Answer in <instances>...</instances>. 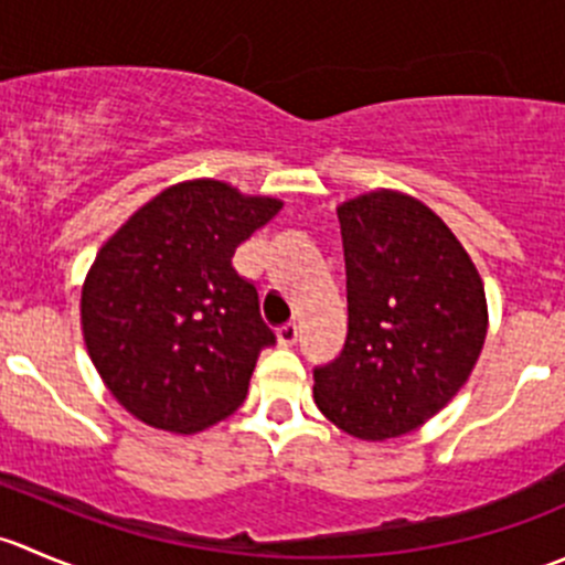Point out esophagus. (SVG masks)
Instances as JSON below:
<instances>
[{"instance_id":"34e87169","label":"esophagus","mask_w":565,"mask_h":565,"mask_svg":"<svg viewBox=\"0 0 565 565\" xmlns=\"http://www.w3.org/2000/svg\"><path fill=\"white\" fill-rule=\"evenodd\" d=\"M300 339V328L295 322H287L284 328H278V341H281L284 347H295Z\"/></svg>"}]
</instances>
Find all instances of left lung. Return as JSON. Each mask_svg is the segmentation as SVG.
Segmentation results:
<instances>
[{
	"label": "left lung",
	"instance_id": "8db88e82",
	"mask_svg": "<svg viewBox=\"0 0 565 565\" xmlns=\"http://www.w3.org/2000/svg\"><path fill=\"white\" fill-rule=\"evenodd\" d=\"M347 341L315 366V402L339 429L388 440L440 413L487 339L476 265L418 199L372 191L339 207Z\"/></svg>",
	"mask_w": 565,
	"mask_h": 565
}]
</instances>
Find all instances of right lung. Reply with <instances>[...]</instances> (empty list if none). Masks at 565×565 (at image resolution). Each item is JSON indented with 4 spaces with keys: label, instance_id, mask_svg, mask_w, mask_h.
<instances>
[{
    "label": "right lung",
    "instance_id": "right-lung-1",
    "mask_svg": "<svg viewBox=\"0 0 565 565\" xmlns=\"http://www.w3.org/2000/svg\"><path fill=\"white\" fill-rule=\"evenodd\" d=\"M278 210L218 180L180 182L100 248L82 289L84 341L130 415L191 435L241 407L276 333L232 256Z\"/></svg>",
    "mask_w": 565,
    "mask_h": 565
}]
</instances>
